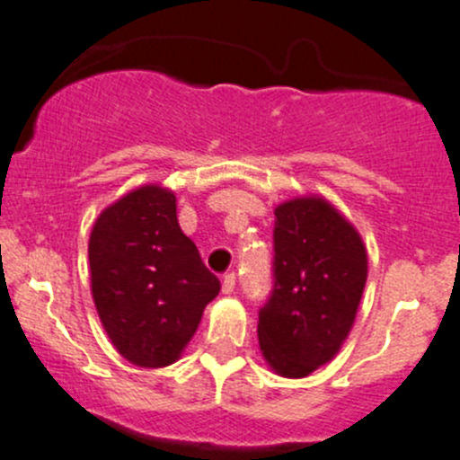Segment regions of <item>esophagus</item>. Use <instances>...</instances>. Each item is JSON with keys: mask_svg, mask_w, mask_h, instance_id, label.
Masks as SVG:
<instances>
[{"mask_svg": "<svg viewBox=\"0 0 460 460\" xmlns=\"http://www.w3.org/2000/svg\"><path fill=\"white\" fill-rule=\"evenodd\" d=\"M235 289V273L229 271L222 278V294H231Z\"/></svg>", "mask_w": 460, "mask_h": 460, "instance_id": "1", "label": "esophagus"}]
</instances>
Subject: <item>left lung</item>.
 Instances as JSON below:
<instances>
[{
    "mask_svg": "<svg viewBox=\"0 0 460 460\" xmlns=\"http://www.w3.org/2000/svg\"><path fill=\"white\" fill-rule=\"evenodd\" d=\"M367 280V253L354 226L320 198L276 208L271 294L258 312L264 358L303 378L329 363L354 324Z\"/></svg>",
    "mask_w": 460,
    "mask_h": 460,
    "instance_id": "left-lung-1",
    "label": "left lung"
}]
</instances>
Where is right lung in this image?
Wrapping results in <instances>:
<instances>
[{
	"label": "right lung",
	"instance_id": "1",
	"mask_svg": "<svg viewBox=\"0 0 460 460\" xmlns=\"http://www.w3.org/2000/svg\"><path fill=\"white\" fill-rule=\"evenodd\" d=\"M88 262L102 324L137 367L175 363L220 291L180 229L175 196L160 187L136 189L100 213Z\"/></svg>",
	"mask_w": 460,
	"mask_h": 460
}]
</instances>
